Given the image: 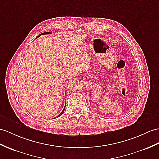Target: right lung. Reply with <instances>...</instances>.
<instances>
[{"label": "right lung", "instance_id": "right-lung-1", "mask_svg": "<svg viewBox=\"0 0 159 159\" xmlns=\"http://www.w3.org/2000/svg\"><path fill=\"white\" fill-rule=\"evenodd\" d=\"M50 34V32H44V33H42V34H40L39 35V36H38V37H39V36H41V35H44V34ZM38 37H37V38H38ZM65 107L64 108V109L63 110V111H62V112H61V113H60V114H59V115H58V116H57V117H59V116H61V115L62 114H63V112H64V111H65Z\"/></svg>", "mask_w": 159, "mask_h": 159}]
</instances>
